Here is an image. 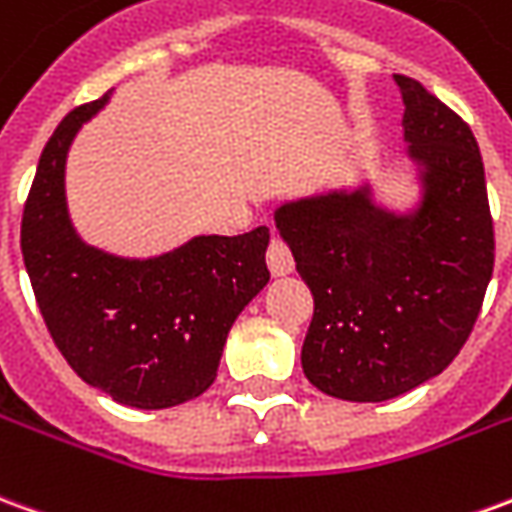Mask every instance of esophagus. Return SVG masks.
<instances>
[{
	"instance_id": "34e87169",
	"label": "esophagus",
	"mask_w": 512,
	"mask_h": 512,
	"mask_svg": "<svg viewBox=\"0 0 512 512\" xmlns=\"http://www.w3.org/2000/svg\"><path fill=\"white\" fill-rule=\"evenodd\" d=\"M266 263L268 271L274 274V277H285V274H291L293 271V255L291 249L285 241L280 238H271V244L266 249Z\"/></svg>"
}]
</instances>
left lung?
Wrapping results in <instances>:
<instances>
[{"instance_id": "8db88e82", "label": "left lung", "mask_w": 512, "mask_h": 512, "mask_svg": "<svg viewBox=\"0 0 512 512\" xmlns=\"http://www.w3.org/2000/svg\"><path fill=\"white\" fill-rule=\"evenodd\" d=\"M421 205L393 213L371 188L305 196L274 221L313 293L305 377L346 402H385L438 377L468 341L493 274L480 146L455 110L393 74Z\"/></svg>"}]
</instances>
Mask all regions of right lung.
<instances>
[{"label": "right lung", "instance_id": "add662e5", "mask_svg": "<svg viewBox=\"0 0 512 512\" xmlns=\"http://www.w3.org/2000/svg\"><path fill=\"white\" fill-rule=\"evenodd\" d=\"M107 99L110 91L74 107L44 146L21 216V255L66 363L121 405L160 410L216 380L232 321L266 288L268 227L199 235L149 260L85 244L66 207V155Z\"/></svg>", "mask_w": 512, "mask_h": 512}]
</instances>
